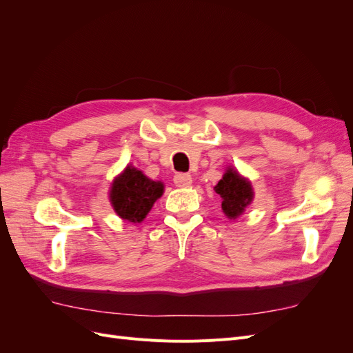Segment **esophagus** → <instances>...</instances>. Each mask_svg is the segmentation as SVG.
<instances>
[{"label": "esophagus", "instance_id": "esophagus-1", "mask_svg": "<svg viewBox=\"0 0 353 353\" xmlns=\"http://www.w3.org/2000/svg\"><path fill=\"white\" fill-rule=\"evenodd\" d=\"M174 183L176 184V187H188L191 185V183H193V178H191V175L188 174H184V172H179L175 175L174 178Z\"/></svg>", "mask_w": 353, "mask_h": 353}]
</instances>
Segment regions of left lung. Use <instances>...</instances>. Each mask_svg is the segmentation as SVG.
<instances>
[{"mask_svg":"<svg viewBox=\"0 0 353 353\" xmlns=\"http://www.w3.org/2000/svg\"><path fill=\"white\" fill-rule=\"evenodd\" d=\"M213 190L219 194L222 212L230 221L240 218L254 199L250 181L232 166H227L225 172Z\"/></svg>","mask_w":353,"mask_h":353,"instance_id":"8db88e82","label":"left lung"}]
</instances>
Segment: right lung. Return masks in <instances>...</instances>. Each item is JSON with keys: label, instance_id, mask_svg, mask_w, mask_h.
I'll return each mask as SVG.
<instances>
[{"label": "right lung", "instance_id": "1", "mask_svg": "<svg viewBox=\"0 0 353 353\" xmlns=\"http://www.w3.org/2000/svg\"><path fill=\"white\" fill-rule=\"evenodd\" d=\"M163 191L162 181L150 179L130 163L112 181L109 200L121 219L141 223Z\"/></svg>", "mask_w": 353, "mask_h": 353}]
</instances>
